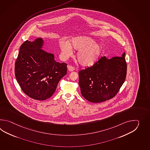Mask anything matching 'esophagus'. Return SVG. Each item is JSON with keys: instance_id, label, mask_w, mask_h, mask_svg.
<instances>
[{"instance_id": "esophagus-1", "label": "esophagus", "mask_w": 150, "mask_h": 150, "mask_svg": "<svg viewBox=\"0 0 150 150\" xmlns=\"http://www.w3.org/2000/svg\"><path fill=\"white\" fill-rule=\"evenodd\" d=\"M67 69H68V70L71 71V72L74 71V68L72 66H67Z\"/></svg>"}]
</instances>
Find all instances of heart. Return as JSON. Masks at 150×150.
<instances>
[{
  "instance_id": "b5f03b06",
  "label": "heart",
  "mask_w": 150,
  "mask_h": 150,
  "mask_svg": "<svg viewBox=\"0 0 150 150\" xmlns=\"http://www.w3.org/2000/svg\"><path fill=\"white\" fill-rule=\"evenodd\" d=\"M60 48L63 57L65 59L73 54V48L78 50L76 59L80 65L83 67H90L96 63L102 52V46L96 43L92 38L81 36L71 40V45L67 41L61 42Z\"/></svg>"
}]
</instances>
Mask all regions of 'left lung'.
<instances>
[{
	"mask_svg": "<svg viewBox=\"0 0 150 150\" xmlns=\"http://www.w3.org/2000/svg\"><path fill=\"white\" fill-rule=\"evenodd\" d=\"M125 54L108 59L104 56L91 67L79 72V85L83 97L99 103L114 97L125 82L127 65Z\"/></svg>",
	"mask_w": 150,
	"mask_h": 150,
	"instance_id": "left-lung-1",
	"label": "left lung"
}]
</instances>
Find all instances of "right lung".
Returning a JSON list of instances; mask_svg holds the SVG:
<instances>
[{"label":"right lung","mask_w":150,"mask_h":150,"mask_svg":"<svg viewBox=\"0 0 150 150\" xmlns=\"http://www.w3.org/2000/svg\"><path fill=\"white\" fill-rule=\"evenodd\" d=\"M44 45L42 38L24 42L15 63L16 78L21 88L37 100L50 98L67 74V64L55 61L54 54L43 50Z\"/></svg>","instance_id":"1"}]
</instances>
